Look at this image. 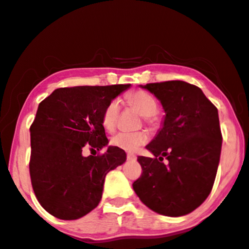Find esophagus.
I'll use <instances>...</instances> for the list:
<instances>
[{
  "instance_id": "1",
  "label": "esophagus",
  "mask_w": 249,
  "mask_h": 249,
  "mask_svg": "<svg viewBox=\"0 0 249 249\" xmlns=\"http://www.w3.org/2000/svg\"><path fill=\"white\" fill-rule=\"evenodd\" d=\"M126 159L127 160H132V161H134V160H137V157L134 154H127L126 155Z\"/></svg>"
}]
</instances>
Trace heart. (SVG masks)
Instances as JSON below:
<instances>
[{"label": "heart", "mask_w": 249, "mask_h": 249, "mask_svg": "<svg viewBox=\"0 0 249 249\" xmlns=\"http://www.w3.org/2000/svg\"><path fill=\"white\" fill-rule=\"evenodd\" d=\"M126 100L130 106L139 111L145 117V121L151 127H157V113L159 111V104L157 98L153 95L145 90H137L131 92ZM121 107L119 102L113 100L106 107L102 113V124L106 130L112 131L116 127L117 122L119 118ZM148 142V134L145 131H138V132H118L111 138V145L117 148H121L125 152L138 151L140 146L145 145Z\"/></svg>", "instance_id": "b5f03b06"}]
</instances>
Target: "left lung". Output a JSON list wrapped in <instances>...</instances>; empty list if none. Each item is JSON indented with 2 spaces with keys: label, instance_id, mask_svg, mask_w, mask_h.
<instances>
[{
  "label": "left lung",
  "instance_id": "8db88e82",
  "mask_svg": "<svg viewBox=\"0 0 249 249\" xmlns=\"http://www.w3.org/2000/svg\"><path fill=\"white\" fill-rule=\"evenodd\" d=\"M142 88L161 102L166 117L146 146L154 158L138 157L142 173L133 190L158 213L188 214L213 187L223 140L218 110L200 88L184 81L147 83Z\"/></svg>",
  "mask_w": 249,
  "mask_h": 249
}]
</instances>
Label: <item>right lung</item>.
Listing matches in <instances>:
<instances>
[{
  "label": "right lung",
  "instance_id": "obj_1",
  "mask_svg": "<svg viewBox=\"0 0 249 249\" xmlns=\"http://www.w3.org/2000/svg\"><path fill=\"white\" fill-rule=\"evenodd\" d=\"M130 85L55 89L39 103L31 132L30 178L40 205L59 219H79L98 205L106 175L126 154L109 146L103 154L83 157L85 147L107 145L102 113Z\"/></svg>",
  "mask_w": 249,
  "mask_h": 249
}]
</instances>
